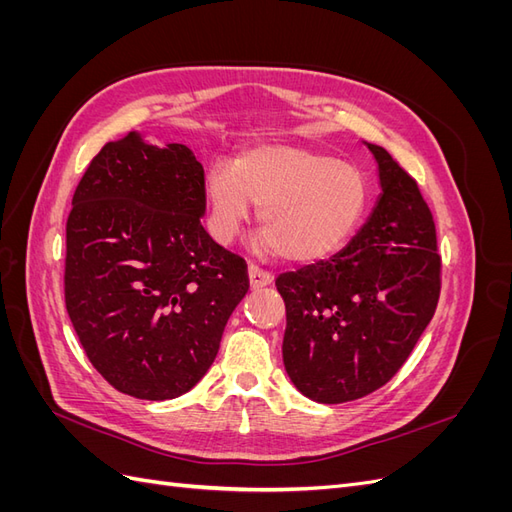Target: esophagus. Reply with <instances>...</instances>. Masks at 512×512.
Segmentation results:
<instances>
[{
	"label": "esophagus",
	"instance_id": "esophagus-1",
	"mask_svg": "<svg viewBox=\"0 0 512 512\" xmlns=\"http://www.w3.org/2000/svg\"><path fill=\"white\" fill-rule=\"evenodd\" d=\"M247 275H250L252 288H262V286H269L273 282V275L267 269H260L258 265L247 267Z\"/></svg>",
	"mask_w": 512,
	"mask_h": 512
}]
</instances>
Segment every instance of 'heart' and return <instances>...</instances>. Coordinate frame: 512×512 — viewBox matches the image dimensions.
<instances>
[{"instance_id":"obj_1","label":"heart","mask_w":512,"mask_h":512,"mask_svg":"<svg viewBox=\"0 0 512 512\" xmlns=\"http://www.w3.org/2000/svg\"><path fill=\"white\" fill-rule=\"evenodd\" d=\"M369 181L352 164L301 145L265 141L235 164L213 162L205 175L209 232L228 245L258 205L256 250L288 262H314L344 245L365 218Z\"/></svg>"}]
</instances>
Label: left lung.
<instances>
[{
	"label": "left lung",
	"mask_w": 512,
	"mask_h": 512,
	"mask_svg": "<svg viewBox=\"0 0 512 512\" xmlns=\"http://www.w3.org/2000/svg\"><path fill=\"white\" fill-rule=\"evenodd\" d=\"M382 198L342 252L275 280L286 303L284 365L320 404L378 391L408 361L438 307L442 258L416 179L369 145Z\"/></svg>",
	"instance_id": "8db88e82"
}]
</instances>
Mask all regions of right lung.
<instances>
[{
    "label": "right lung",
    "instance_id": "right-lung-1",
    "mask_svg": "<svg viewBox=\"0 0 512 512\" xmlns=\"http://www.w3.org/2000/svg\"><path fill=\"white\" fill-rule=\"evenodd\" d=\"M205 170L177 143L130 132L89 162L66 222L64 294L87 359L138 399H173L207 374L247 262L200 224Z\"/></svg>",
    "mask_w": 512,
    "mask_h": 512
}]
</instances>
